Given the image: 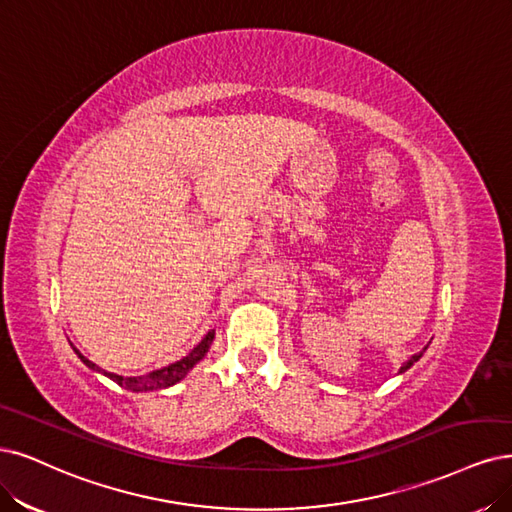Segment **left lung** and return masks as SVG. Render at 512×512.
<instances>
[{
  "label": "left lung",
  "instance_id": "8db88e82",
  "mask_svg": "<svg viewBox=\"0 0 512 512\" xmlns=\"http://www.w3.org/2000/svg\"><path fill=\"white\" fill-rule=\"evenodd\" d=\"M426 348H428V346H426ZM426 348H424V350H422V352H418V354H413V356H411V358H409V361H405V363H403V365H401V369H399V373H405V371H407V369H411V367H413V365H415V363H418V361H420V358H422V356H424V352H426Z\"/></svg>",
  "mask_w": 512,
  "mask_h": 512
}]
</instances>
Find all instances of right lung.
<instances>
[{
	"label": "right lung",
	"instance_id": "right-lung-1",
	"mask_svg": "<svg viewBox=\"0 0 512 512\" xmlns=\"http://www.w3.org/2000/svg\"><path fill=\"white\" fill-rule=\"evenodd\" d=\"M213 339H215V329L208 331V333L202 337V342H200L192 352H189L187 356H183L181 361H175V363H170V365H166V367H162V369L149 371V373H145V375H135V377H126V375H118V373L105 371V369H101L99 365H94L92 361H88V358H86L78 348H75L71 342H69V344H71L73 352L78 354V358H80V361H82L88 369L97 371V373H103L105 377H109V380H113L118 386H122L124 390H130V392H149V390H164V388H170V386H175L177 382H181L183 377L202 361V358L206 356V352L211 350Z\"/></svg>",
	"mask_w": 512,
	"mask_h": 512
}]
</instances>
